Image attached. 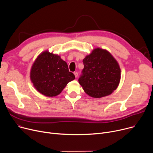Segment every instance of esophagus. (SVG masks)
I'll list each match as a JSON object with an SVG mask.
<instances>
[{
    "instance_id": "1",
    "label": "esophagus",
    "mask_w": 153,
    "mask_h": 153,
    "mask_svg": "<svg viewBox=\"0 0 153 153\" xmlns=\"http://www.w3.org/2000/svg\"><path fill=\"white\" fill-rule=\"evenodd\" d=\"M74 75H75V77H77L78 76V73H77V72H74Z\"/></svg>"
}]
</instances>
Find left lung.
Instances as JSON below:
<instances>
[{"mask_svg": "<svg viewBox=\"0 0 153 153\" xmlns=\"http://www.w3.org/2000/svg\"><path fill=\"white\" fill-rule=\"evenodd\" d=\"M83 63L84 68L79 82L87 94L100 98L117 89L121 70L116 60L108 51L95 49L83 60Z\"/></svg>", "mask_w": 153, "mask_h": 153, "instance_id": "8db88e82", "label": "left lung"}]
</instances>
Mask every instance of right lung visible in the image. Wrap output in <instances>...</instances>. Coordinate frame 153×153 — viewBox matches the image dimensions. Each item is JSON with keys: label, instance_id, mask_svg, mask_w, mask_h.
Masks as SVG:
<instances>
[{"label": "right lung", "instance_id": "obj_1", "mask_svg": "<svg viewBox=\"0 0 153 153\" xmlns=\"http://www.w3.org/2000/svg\"><path fill=\"white\" fill-rule=\"evenodd\" d=\"M75 79L67 63L60 56L48 51L41 53L35 61L30 79L38 91L52 97L59 94L68 83Z\"/></svg>", "mask_w": 153, "mask_h": 153}]
</instances>
